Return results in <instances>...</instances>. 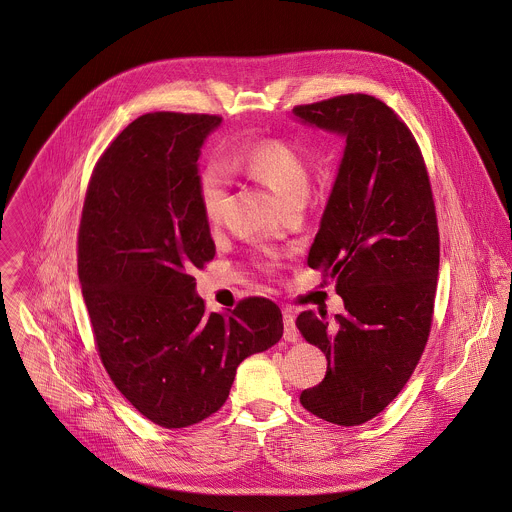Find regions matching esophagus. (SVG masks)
<instances>
[{"label":"esophagus","instance_id":"esophagus-1","mask_svg":"<svg viewBox=\"0 0 512 512\" xmlns=\"http://www.w3.org/2000/svg\"><path fill=\"white\" fill-rule=\"evenodd\" d=\"M283 325H285V329H283V339H285L287 343H297L299 331H297V327H295V313H293V311H289V309L283 311Z\"/></svg>","mask_w":512,"mask_h":512}]
</instances>
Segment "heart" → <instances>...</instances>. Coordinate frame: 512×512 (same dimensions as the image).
<instances>
[{
    "instance_id": "1",
    "label": "heart",
    "mask_w": 512,
    "mask_h": 512,
    "mask_svg": "<svg viewBox=\"0 0 512 512\" xmlns=\"http://www.w3.org/2000/svg\"><path fill=\"white\" fill-rule=\"evenodd\" d=\"M231 169L265 185L283 207L303 203L309 193V165L301 151L281 139H257L235 149L227 163ZM227 171L209 163L199 173V203L207 223L217 225L229 201ZM271 265V261H269Z\"/></svg>"
}]
</instances>
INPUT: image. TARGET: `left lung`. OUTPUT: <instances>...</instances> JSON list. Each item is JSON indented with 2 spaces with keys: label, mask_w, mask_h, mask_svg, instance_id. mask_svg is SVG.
I'll return each mask as SVG.
<instances>
[{
  "label": "left lung",
  "mask_w": 512,
  "mask_h": 512,
  "mask_svg": "<svg viewBox=\"0 0 512 512\" xmlns=\"http://www.w3.org/2000/svg\"><path fill=\"white\" fill-rule=\"evenodd\" d=\"M301 125L345 139L307 265L337 279L335 323L305 311L303 339L327 357L301 405L333 425L377 417L411 379L429 339L439 229L429 175L409 127L383 101L339 95L293 109Z\"/></svg>",
  "instance_id": "8db88e82"
}]
</instances>
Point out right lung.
<instances>
[{"instance_id":"1","label":"right lung","mask_w":512,"mask_h":512,"mask_svg":"<svg viewBox=\"0 0 512 512\" xmlns=\"http://www.w3.org/2000/svg\"><path fill=\"white\" fill-rule=\"evenodd\" d=\"M217 115L147 113L95 165L77 273L105 371L151 423L183 429L217 413L243 359L283 335L263 297L205 313L193 271L215 257L199 203V157Z\"/></svg>"}]
</instances>
